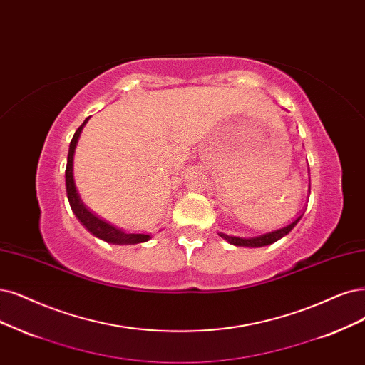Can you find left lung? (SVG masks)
Listing matches in <instances>:
<instances>
[{
	"instance_id": "obj_1",
	"label": "left lung",
	"mask_w": 365,
	"mask_h": 365,
	"mask_svg": "<svg viewBox=\"0 0 365 365\" xmlns=\"http://www.w3.org/2000/svg\"><path fill=\"white\" fill-rule=\"evenodd\" d=\"M304 215V213H302ZM302 215H299L298 218H296L293 222L278 228V230H272L269 233H263L259 236H252V237H239V236H228L225 233H218L222 239H225L228 244L236 245V247H248V248H259V247H266V245H271L274 242H277L278 239L284 237L286 235H289L293 227L299 222V220L302 218Z\"/></svg>"
}]
</instances>
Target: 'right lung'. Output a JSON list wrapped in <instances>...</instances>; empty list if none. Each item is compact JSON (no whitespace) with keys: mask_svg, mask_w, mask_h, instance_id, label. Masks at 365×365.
Wrapping results in <instances>:
<instances>
[{"mask_svg":"<svg viewBox=\"0 0 365 365\" xmlns=\"http://www.w3.org/2000/svg\"><path fill=\"white\" fill-rule=\"evenodd\" d=\"M87 121H88V118H86L84 123L78 128V130L73 135V138L69 145V155H67V165H66V192H67V198H69V203L75 213V217L93 236H96V237L108 242V244L135 245V244H141V242H147L148 239H150V235L148 233L126 232V230H123V228H118V227L113 225L111 222H108L106 220L101 218L98 213H94L90 207H87L84 205V201L81 200V197L76 191L75 180H73V155H75V148H76V144L79 140L81 130H83Z\"/></svg>","mask_w":365,"mask_h":365,"instance_id":"right-lung-1","label":"right lung"}]
</instances>
